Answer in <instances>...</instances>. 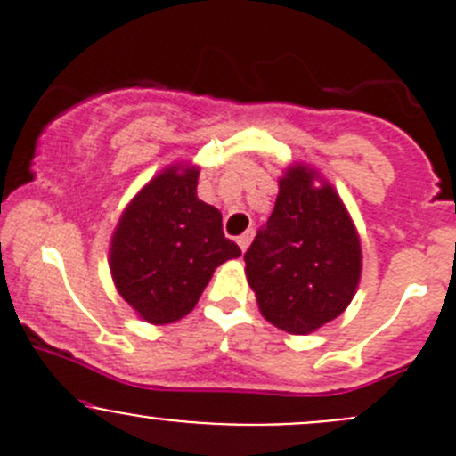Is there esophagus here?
I'll return each mask as SVG.
<instances>
[{"label": "esophagus", "instance_id": "34e87169", "mask_svg": "<svg viewBox=\"0 0 456 456\" xmlns=\"http://www.w3.org/2000/svg\"><path fill=\"white\" fill-rule=\"evenodd\" d=\"M251 238H254V229H247L242 236H238V247H240L242 251H247V247L251 245Z\"/></svg>", "mask_w": 456, "mask_h": 456}]
</instances>
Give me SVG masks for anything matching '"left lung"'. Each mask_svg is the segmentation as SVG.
Instances as JSON below:
<instances>
[{
    "label": "left lung",
    "instance_id": "8db88e82",
    "mask_svg": "<svg viewBox=\"0 0 456 456\" xmlns=\"http://www.w3.org/2000/svg\"><path fill=\"white\" fill-rule=\"evenodd\" d=\"M296 165L280 178L273 214L247 249V280L262 315L306 335L335 320L355 296L362 247L351 216L326 183Z\"/></svg>",
    "mask_w": 456,
    "mask_h": 456
}]
</instances>
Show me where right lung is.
<instances>
[{"label":"right lung","mask_w":456,"mask_h":456,"mask_svg":"<svg viewBox=\"0 0 456 456\" xmlns=\"http://www.w3.org/2000/svg\"><path fill=\"white\" fill-rule=\"evenodd\" d=\"M199 169H165L123 211L110 269L123 300L151 324L185 317L216 266L240 256L223 214L196 194Z\"/></svg>","instance_id":"right-lung-1"}]
</instances>
